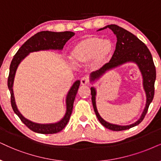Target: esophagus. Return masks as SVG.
<instances>
[{"label": "esophagus", "mask_w": 161, "mask_h": 161, "mask_svg": "<svg viewBox=\"0 0 161 161\" xmlns=\"http://www.w3.org/2000/svg\"><path fill=\"white\" fill-rule=\"evenodd\" d=\"M88 82H89L88 79L86 78V77H83V78L81 79V85H86L88 84Z\"/></svg>", "instance_id": "esophagus-1"}]
</instances>
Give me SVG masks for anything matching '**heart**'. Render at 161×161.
<instances>
[{"label":"heart","mask_w":161,"mask_h":161,"mask_svg":"<svg viewBox=\"0 0 161 161\" xmlns=\"http://www.w3.org/2000/svg\"><path fill=\"white\" fill-rule=\"evenodd\" d=\"M113 51L110 40L97 36H89L76 44L71 53V58L78 65L87 64L92 60V67L98 68L109 58Z\"/></svg>","instance_id":"obj_1"}]
</instances>
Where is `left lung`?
I'll list each match as a JSON object with an SVG mask.
<instances>
[{
    "label": "left lung",
    "instance_id": "8db88e82",
    "mask_svg": "<svg viewBox=\"0 0 161 161\" xmlns=\"http://www.w3.org/2000/svg\"><path fill=\"white\" fill-rule=\"evenodd\" d=\"M109 28L114 32L117 36V44H116L115 51L109 62L106 63L99 70L93 72L91 74V80L94 81L102 76L105 71L110 69L115 68L120 64L128 62H133L137 63L143 78V87L146 94V104L141 117L136 123L129 125H118L111 124L105 121L99 114L96 106L95 96L96 90L94 87H91V99H92L93 107L95 114L98 118L99 121L103 126L112 131H123V130L129 129L141 123L147 113L150 103H152L154 95V82L156 79V69L154 66L152 56L149 50L143 42L136 37L135 35L127 30L120 27V26L111 24L105 27L101 28L99 30H102Z\"/></svg>",
    "mask_w": 161,
    "mask_h": 161
}]
</instances>
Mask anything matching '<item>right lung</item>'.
<instances>
[{
    "instance_id": "obj_1",
    "label": "right lung",
    "mask_w": 161,
    "mask_h": 161,
    "mask_svg": "<svg viewBox=\"0 0 161 161\" xmlns=\"http://www.w3.org/2000/svg\"><path fill=\"white\" fill-rule=\"evenodd\" d=\"M75 35L74 32L70 31L55 32L51 31H42L36 33V35L32 36L22 45L18 52L14 56L13 60L9 67V74L8 76L7 85L10 91V99H11V105L13 108L14 112L18 116L22 123L27 126L32 131L37 132L40 134H56L65 127L70 119V115L72 114L73 105L74 102L79 90L80 82L76 81V82L71 87L68 94L67 96L66 103H67V111L65 115L60 122L54 124H38L32 123L24 118L18 111L15 103L14 98L13 85L14 77H15V71L19 63L27 56L30 53L34 51H38L42 50H49V49H54V50H62L64 47L66 42Z\"/></svg>"
}]
</instances>
